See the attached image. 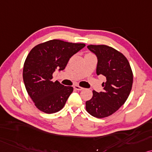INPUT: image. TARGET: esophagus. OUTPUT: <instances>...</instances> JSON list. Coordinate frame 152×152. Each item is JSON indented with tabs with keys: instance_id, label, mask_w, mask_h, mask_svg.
<instances>
[{
	"instance_id": "34e87169",
	"label": "esophagus",
	"mask_w": 152,
	"mask_h": 152,
	"mask_svg": "<svg viewBox=\"0 0 152 152\" xmlns=\"http://www.w3.org/2000/svg\"><path fill=\"white\" fill-rule=\"evenodd\" d=\"M74 88L75 89V90H83V88H82V87H80L79 86H77V85H75V86H74Z\"/></svg>"
}]
</instances>
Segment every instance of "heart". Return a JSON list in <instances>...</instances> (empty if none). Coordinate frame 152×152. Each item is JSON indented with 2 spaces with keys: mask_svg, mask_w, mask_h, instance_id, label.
I'll return each mask as SVG.
<instances>
[{
  "mask_svg": "<svg viewBox=\"0 0 152 152\" xmlns=\"http://www.w3.org/2000/svg\"><path fill=\"white\" fill-rule=\"evenodd\" d=\"M88 54H90V53H88Z\"/></svg>",
  "mask_w": 152,
  "mask_h": 152,
  "instance_id": "b5f03b06",
  "label": "heart"
}]
</instances>
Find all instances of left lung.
Segmentation results:
<instances>
[{
  "mask_svg": "<svg viewBox=\"0 0 152 152\" xmlns=\"http://www.w3.org/2000/svg\"><path fill=\"white\" fill-rule=\"evenodd\" d=\"M96 56V74L106 78L104 92L93 90V96L86 103V110L93 117L104 118L116 112L124 104L133 85L130 64L122 53L106 45H89Z\"/></svg>",
  "mask_w": 152,
  "mask_h": 152,
  "instance_id": "left-lung-1",
  "label": "left lung"
}]
</instances>
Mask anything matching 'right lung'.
Returning <instances> with one entry per match:
<instances>
[{"mask_svg":"<svg viewBox=\"0 0 152 152\" xmlns=\"http://www.w3.org/2000/svg\"><path fill=\"white\" fill-rule=\"evenodd\" d=\"M85 46L53 39L35 46L28 53L23 65V82L39 110L51 114L63 108L74 89L58 80L53 82V74L56 69H64L70 58Z\"/></svg>","mask_w":152,"mask_h":152,"instance_id":"obj_1","label":"right lung"}]
</instances>
